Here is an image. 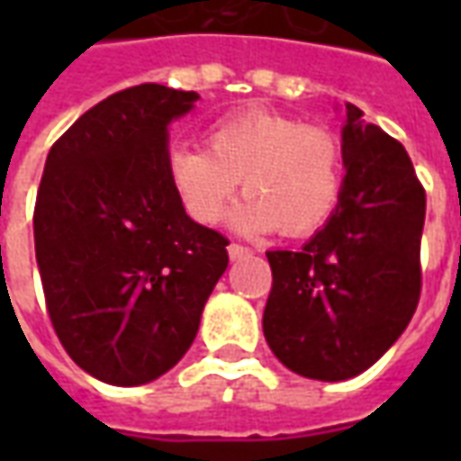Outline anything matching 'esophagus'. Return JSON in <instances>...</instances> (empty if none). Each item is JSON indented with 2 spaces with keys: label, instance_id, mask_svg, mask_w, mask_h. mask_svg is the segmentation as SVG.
Here are the masks:
<instances>
[{
  "label": "esophagus",
  "instance_id": "obj_1",
  "mask_svg": "<svg viewBox=\"0 0 461 461\" xmlns=\"http://www.w3.org/2000/svg\"><path fill=\"white\" fill-rule=\"evenodd\" d=\"M227 251H230L231 259H244V257H249V254H251L249 247H244V244H237V241H231L230 247H227Z\"/></svg>",
  "mask_w": 461,
  "mask_h": 461
}]
</instances>
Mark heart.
<instances>
[{
    "label": "heart",
    "instance_id": "heart-1",
    "mask_svg": "<svg viewBox=\"0 0 461 461\" xmlns=\"http://www.w3.org/2000/svg\"><path fill=\"white\" fill-rule=\"evenodd\" d=\"M204 145H177L165 158L175 197L200 224L220 220L240 180L249 194L231 214L240 230L309 237L339 207L343 150L326 125L249 108L212 125Z\"/></svg>",
    "mask_w": 461,
    "mask_h": 461
}]
</instances>
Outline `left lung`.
Instances as JSON below:
<instances>
[{
  "label": "left lung",
  "mask_w": 461,
  "mask_h": 461,
  "mask_svg": "<svg viewBox=\"0 0 461 461\" xmlns=\"http://www.w3.org/2000/svg\"><path fill=\"white\" fill-rule=\"evenodd\" d=\"M343 190L326 227L299 251H267L264 336L284 366L348 380L393 346L422 289L425 187L407 150L346 104Z\"/></svg>",
  "instance_id": "1"
}]
</instances>
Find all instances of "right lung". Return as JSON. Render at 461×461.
Wrapping results in <instances>:
<instances>
[{
  "mask_svg": "<svg viewBox=\"0 0 461 461\" xmlns=\"http://www.w3.org/2000/svg\"><path fill=\"white\" fill-rule=\"evenodd\" d=\"M200 95L140 84L86 111L51 145L34 207L36 264L56 336L111 385L167 373L200 329L230 240L187 217L167 125Z\"/></svg>",
  "mask_w": 461,
  "mask_h": 461,
  "instance_id": "add662e5",
  "label": "right lung"
}]
</instances>
